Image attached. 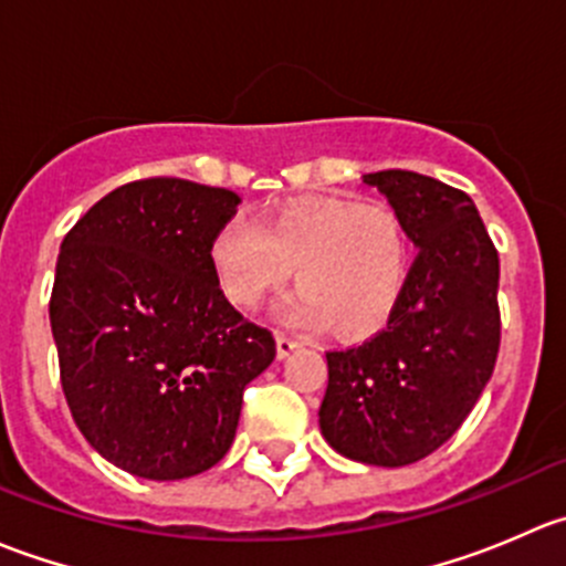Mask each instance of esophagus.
<instances>
[{"instance_id":"34e87169","label":"esophagus","mask_w":566,"mask_h":566,"mask_svg":"<svg viewBox=\"0 0 566 566\" xmlns=\"http://www.w3.org/2000/svg\"><path fill=\"white\" fill-rule=\"evenodd\" d=\"M295 347H298V342H295L293 336H287L284 331H276V356L279 358H287Z\"/></svg>"}]
</instances>
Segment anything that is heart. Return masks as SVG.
I'll return each instance as SVG.
<instances>
[{
  "mask_svg": "<svg viewBox=\"0 0 566 566\" xmlns=\"http://www.w3.org/2000/svg\"><path fill=\"white\" fill-rule=\"evenodd\" d=\"M408 227L386 205L319 197L279 210L262 227L230 221L210 243V265L227 298L256 310L293 273L298 293L282 317L298 328L328 325L364 339L389 323L408 287Z\"/></svg>",
  "mask_w": 566,
  "mask_h": 566,
  "instance_id": "b5f03b06",
  "label": "heart"
}]
</instances>
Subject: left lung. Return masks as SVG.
<instances>
[{
  "mask_svg": "<svg viewBox=\"0 0 566 566\" xmlns=\"http://www.w3.org/2000/svg\"><path fill=\"white\" fill-rule=\"evenodd\" d=\"M402 216L408 287L384 331L328 350L323 438L367 465H410L449 441L482 397L501 345L499 251L473 199L408 169L364 175Z\"/></svg>",
  "mask_w": 566,
  "mask_h": 566,
  "instance_id": "left-lung-1",
  "label": "left lung"
}]
</instances>
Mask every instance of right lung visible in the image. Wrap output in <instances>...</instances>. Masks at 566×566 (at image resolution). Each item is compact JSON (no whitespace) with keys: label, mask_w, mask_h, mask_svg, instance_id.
Instances as JSON below:
<instances>
[{"label":"right lung","mask_w":566,"mask_h":566,"mask_svg":"<svg viewBox=\"0 0 566 566\" xmlns=\"http://www.w3.org/2000/svg\"><path fill=\"white\" fill-rule=\"evenodd\" d=\"M238 202L227 188L147 177L106 193L62 241L49 301L62 391L90 447L134 476L213 468L243 389L276 356L210 265Z\"/></svg>","instance_id":"right-lung-1"}]
</instances>
